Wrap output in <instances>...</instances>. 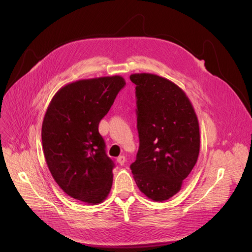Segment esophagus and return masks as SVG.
<instances>
[{
	"label": "esophagus",
	"instance_id": "obj_1",
	"mask_svg": "<svg viewBox=\"0 0 252 252\" xmlns=\"http://www.w3.org/2000/svg\"><path fill=\"white\" fill-rule=\"evenodd\" d=\"M116 160H117V162H118L119 164L124 165L125 162H126V158L125 155H121V156H118V157L116 158Z\"/></svg>",
	"mask_w": 252,
	"mask_h": 252
}]
</instances>
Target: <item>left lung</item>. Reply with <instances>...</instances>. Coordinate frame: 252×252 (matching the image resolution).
I'll list each match as a JSON object with an SVG mask.
<instances>
[{
    "mask_svg": "<svg viewBox=\"0 0 252 252\" xmlns=\"http://www.w3.org/2000/svg\"><path fill=\"white\" fill-rule=\"evenodd\" d=\"M136 85L140 146L130 164L138 188L154 201L176 195L197 162L199 124L185 92L151 73L129 76Z\"/></svg>",
    "mask_w": 252,
    "mask_h": 252,
    "instance_id": "obj_1",
    "label": "left lung"
}]
</instances>
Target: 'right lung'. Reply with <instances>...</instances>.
Wrapping results in <instances>:
<instances>
[{
	"instance_id": "obj_1",
	"label": "right lung",
	"mask_w": 252,
	"mask_h": 252,
	"mask_svg": "<svg viewBox=\"0 0 252 252\" xmlns=\"http://www.w3.org/2000/svg\"><path fill=\"white\" fill-rule=\"evenodd\" d=\"M125 85L119 75L81 79L61 88L49 104L42 126L46 162L76 200L98 204L110 192L114 163L98 127Z\"/></svg>"
}]
</instances>
